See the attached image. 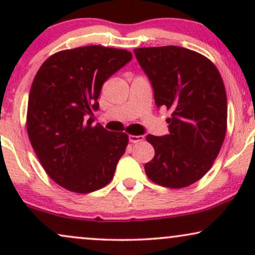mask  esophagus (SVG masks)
I'll return each instance as SVG.
<instances>
[{"mask_svg": "<svg viewBox=\"0 0 255 255\" xmlns=\"http://www.w3.org/2000/svg\"><path fill=\"white\" fill-rule=\"evenodd\" d=\"M144 140V136L142 135H129V141L133 142V144H136V142H140Z\"/></svg>", "mask_w": 255, "mask_h": 255, "instance_id": "1", "label": "esophagus"}]
</instances>
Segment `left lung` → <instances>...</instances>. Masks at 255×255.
I'll return each instance as SVG.
<instances>
[{"label": "left lung", "mask_w": 255, "mask_h": 255, "mask_svg": "<svg viewBox=\"0 0 255 255\" xmlns=\"http://www.w3.org/2000/svg\"><path fill=\"white\" fill-rule=\"evenodd\" d=\"M147 74L157 107L171 113L170 133L146 136L154 157L145 164L152 182L183 188L211 169L227 133L228 104L223 79L204 55L181 46L134 49Z\"/></svg>", "instance_id": "1"}]
</instances>
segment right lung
Wrapping results in <instances>:
<instances>
[{
	"label": "right lung",
	"instance_id": "1",
	"mask_svg": "<svg viewBox=\"0 0 255 255\" xmlns=\"http://www.w3.org/2000/svg\"><path fill=\"white\" fill-rule=\"evenodd\" d=\"M131 60L124 49L87 45L46 58L32 83L26 128L51 180L74 193L103 188L128 145L124 131L92 126L102 86Z\"/></svg>",
	"mask_w": 255,
	"mask_h": 255
}]
</instances>
